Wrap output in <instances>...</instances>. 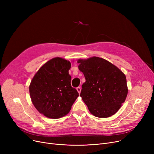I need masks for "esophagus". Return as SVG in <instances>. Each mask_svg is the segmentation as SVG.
<instances>
[{
    "instance_id": "1",
    "label": "esophagus",
    "mask_w": 154,
    "mask_h": 154,
    "mask_svg": "<svg viewBox=\"0 0 154 154\" xmlns=\"http://www.w3.org/2000/svg\"><path fill=\"white\" fill-rule=\"evenodd\" d=\"M77 91L80 94V91H81V87H77Z\"/></svg>"
}]
</instances>
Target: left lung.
I'll use <instances>...</instances> for the list:
<instances>
[{
  "label": "left lung",
  "instance_id": "obj_1",
  "mask_svg": "<svg viewBox=\"0 0 154 154\" xmlns=\"http://www.w3.org/2000/svg\"><path fill=\"white\" fill-rule=\"evenodd\" d=\"M77 62L85 79L80 95L90 112L99 118L115 114L128 93L125 74L114 65L98 57L79 59Z\"/></svg>",
  "mask_w": 154,
  "mask_h": 154
}]
</instances>
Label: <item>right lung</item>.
<instances>
[{"instance_id":"1","label":"right lung","mask_w":154,"mask_h":154,"mask_svg":"<svg viewBox=\"0 0 154 154\" xmlns=\"http://www.w3.org/2000/svg\"><path fill=\"white\" fill-rule=\"evenodd\" d=\"M70 67L69 61L55 57L40 67L32 80L29 86L32 102L40 114L48 118L67 115L79 97L70 84Z\"/></svg>"}]
</instances>
